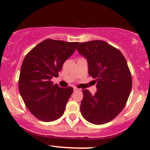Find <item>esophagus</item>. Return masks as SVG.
Listing matches in <instances>:
<instances>
[{"instance_id": "1", "label": "esophagus", "mask_w": 150, "mask_h": 150, "mask_svg": "<svg viewBox=\"0 0 150 150\" xmlns=\"http://www.w3.org/2000/svg\"><path fill=\"white\" fill-rule=\"evenodd\" d=\"M73 90L75 91H75H78V90H80V89L77 88V87H74V88H73Z\"/></svg>"}]
</instances>
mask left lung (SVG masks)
Listing matches in <instances>:
<instances>
[{
  "mask_svg": "<svg viewBox=\"0 0 150 150\" xmlns=\"http://www.w3.org/2000/svg\"><path fill=\"white\" fill-rule=\"evenodd\" d=\"M79 53L87 58L88 73L97 82V92L83 89L80 111L89 123L112 120L126 104L132 89V76L126 60L116 48L101 40L80 43Z\"/></svg>",
  "mask_w": 150,
  "mask_h": 150,
  "instance_id": "8db88e82",
  "label": "left lung"
}]
</instances>
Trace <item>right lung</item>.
Segmentation results:
<instances>
[{
  "instance_id": "1",
  "label": "right lung",
  "mask_w": 150,
  "mask_h": 150,
  "mask_svg": "<svg viewBox=\"0 0 150 150\" xmlns=\"http://www.w3.org/2000/svg\"><path fill=\"white\" fill-rule=\"evenodd\" d=\"M79 42L47 39L26 55L20 69L18 86L26 107L39 120L53 121L63 116L73 92L51 81L57 77L64 62L75 52Z\"/></svg>"
}]
</instances>
